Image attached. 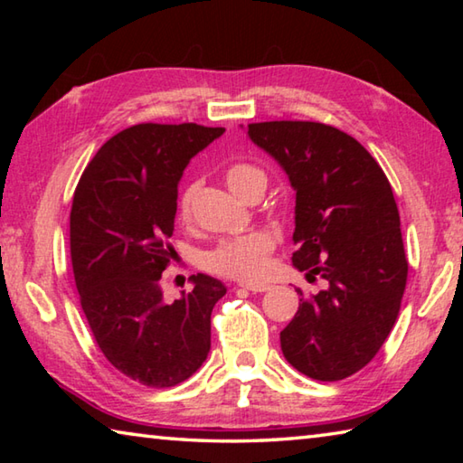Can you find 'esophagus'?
<instances>
[{
	"label": "esophagus",
	"instance_id": "obj_1",
	"mask_svg": "<svg viewBox=\"0 0 463 463\" xmlns=\"http://www.w3.org/2000/svg\"><path fill=\"white\" fill-rule=\"evenodd\" d=\"M242 289H249V292H265V289H269V286L265 284H239Z\"/></svg>",
	"mask_w": 463,
	"mask_h": 463
}]
</instances>
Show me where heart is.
I'll use <instances>...</instances> for the list:
<instances>
[{
    "mask_svg": "<svg viewBox=\"0 0 463 463\" xmlns=\"http://www.w3.org/2000/svg\"><path fill=\"white\" fill-rule=\"evenodd\" d=\"M226 184L242 200H249L253 194L265 192L268 175L250 163H234L226 169ZM198 190L200 182H190L179 192L175 208L179 222L192 221ZM273 250H276V237L268 231H253L218 242L214 249H210L203 255V268L216 273V276L255 281L268 273Z\"/></svg>",
    "mask_w": 463,
    "mask_h": 463,
    "instance_id": "1",
    "label": "heart"
}]
</instances>
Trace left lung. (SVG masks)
Returning a JSON list of instances; mask_svg holds the SVG:
<instances>
[{
	"instance_id": "obj_1",
	"label": "left lung",
	"mask_w": 463,
	"mask_h": 463,
	"mask_svg": "<svg viewBox=\"0 0 463 463\" xmlns=\"http://www.w3.org/2000/svg\"><path fill=\"white\" fill-rule=\"evenodd\" d=\"M249 137L296 190L294 265L326 281L300 300L281 351L312 380L349 378L388 339L409 278L392 185L365 146L328 124L255 122Z\"/></svg>"
}]
</instances>
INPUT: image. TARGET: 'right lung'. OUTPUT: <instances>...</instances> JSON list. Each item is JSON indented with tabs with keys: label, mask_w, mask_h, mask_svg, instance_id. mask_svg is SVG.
Here are the masks:
<instances>
[{
	"label": "right lung",
	"mask_w": 463,
	"mask_h": 463,
	"mask_svg": "<svg viewBox=\"0 0 463 463\" xmlns=\"http://www.w3.org/2000/svg\"><path fill=\"white\" fill-rule=\"evenodd\" d=\"M224 128L143 122L101 145L73 194L69 241L83 315L104 357L143 386L190 378L210 351V315L222 281L192 276L194 289L163 300L177 182Z\"/></svg>",
	"instance_id": "add662e5"
}]
</instances>
